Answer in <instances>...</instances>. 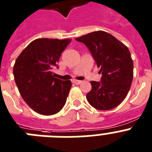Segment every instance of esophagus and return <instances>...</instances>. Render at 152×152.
<instances>
[{"instance_id": "1", "label": "esophagus", "mask_w": 152, "mask_h": 152, "mask_svg": "<svg viewBox=\"0 0 152 152\" xmlns=\"http://www.w3.org/2000/svg\"><path fill=\"white\" fill-rule=\"evenodd\" d=\"M73 83L75 84H77V85H79V84H80L81 83H82V81H81V80H73Z\"/></svg>"}]
</instances>
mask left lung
I'll use <instances>...</instances> for the list:
<instances>
[{
  "label": "left lung",
  "mask_w": 152,
  "mask_h": 152,
  "mask_svg": "<svg viewBox=\"0 0 152 152\" xmlns=\"http://www.w3.org/2000/svg\"><path fill=\"white\" fill-rule=\"evenodd\" d=\"M76 40L87 47L102 74L100 82H90L88 102L100 110L117 107L125 99L133 80L134 64L129 49L104 31L90 32Z\"/></svg>",
  "instance_id": "1"
}]
</instances>
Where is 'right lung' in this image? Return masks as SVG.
Masks as SVG:
<instances>
[{
  "mask_svg": "<svg viewBox=\"0 0 152 152\" xmlns=\"http://www.w3.org/2000/svg\"><path fill=\"white\" fill-rule=\"evenodd\" d=\"M71 39H38L19 55L13 69L21 96L33 110L52 115L64 107L72 83L55 78L51 72Z\"/></svg>",
  "mask_w": 152,
  "mask_h": 152,
  "instance_id": "obj_1",
  "label": "right lung"
}]
</instances>
